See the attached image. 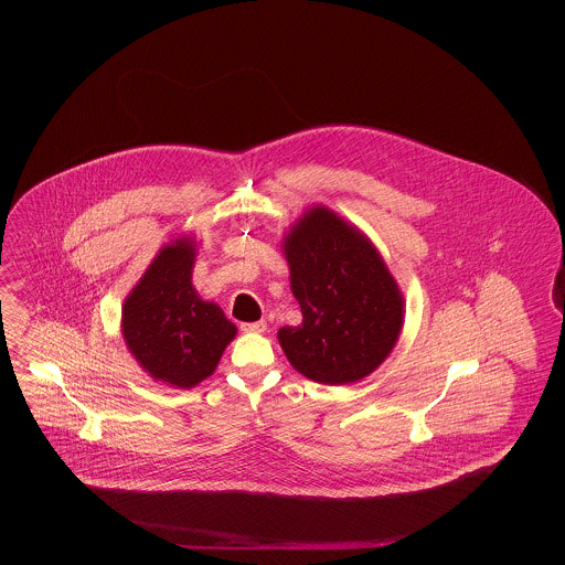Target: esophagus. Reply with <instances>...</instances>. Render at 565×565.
<instances>
[{
	"mask_svg": "<svg viewBox=\"0 0 565 565\" xmlns=\"http://www.w3.org/2000/svg\"><path fill=\"white\" fill-rule=\"evenodd\" d=\"M265 328H267V323L263 322V320L242 323L243 332H265Z\"/></svg>",
	"mask_w": 565,
	"mask_h": 565,
	"instance_id": "1",
	"label": "esophagus"
}]
</instances>
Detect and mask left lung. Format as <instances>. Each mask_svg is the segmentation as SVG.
Listing matches in <instances>:
<instances>
[{"instance_id":"1","label":"left lung","mask_w":565,"mask_h":565,"mask_svg":"<svg viewBox=\"0 0 565 565\" xmlns=\"http://www.w3.org/2000/svg\"><path fill=\"white\" fill-rule=\"evenodd\" d=\"M285 254L302 311V322L278 330L291 365L323 385L372 374L403 328V296L374 245L313 209L291 228Z\"/></svg>"}]
</instances>
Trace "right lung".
Segmentation results:
<instances>
[{
	"instance_id": "add662e5",
	"label": "right lung",
	"mask_w": 565,
	"mask_h": 565,
	"mask_svg": "<svg viewBox=\"0 0 565 565\" xmlns=\"http://www.w3.org/2000/svg\"><path fill=\"white\" fill-rule=\"evenodd\" d=\"M193 243L161 249L124 305V339L152 379L193 387L220 363L237 328L191 285Z\"/></svg>"
}]
</instances>
